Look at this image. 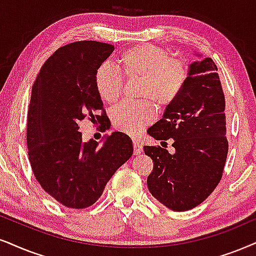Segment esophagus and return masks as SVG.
<instances>
[{
    "instance_id": "34e87169",
    "label": "esophagus",
    "mask_w": 256,
    "mask_h": 256,
    "mask_svg": "<svg viewBox=\"0 0 256 256\" xmlns=\"http://www.w3.org/2000/svg\"><path fill=\"white\" fill-rule=\"evenodd\" d=\"M132 143H134V154H140L142 152H143V148H142V145L139 144L138 139H132Z\"/></svg>"
}]
</instances>
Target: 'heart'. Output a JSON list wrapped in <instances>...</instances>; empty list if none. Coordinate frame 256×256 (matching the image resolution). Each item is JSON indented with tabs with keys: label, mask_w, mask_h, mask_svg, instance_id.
<instances>
[{
	"label": "heart",
	"mask_w": 256,
	"mask_h": 256,
	"mask_svg": "<svg viewBox=\"0 0 256 256\" xmlns=\"http://www.w3.org/2000/svg\"><path fill=\"white\" fill-rule=\"evenodd\" d=\"M122 76L128 82L139 80V102H124L112 110L114 128L126 134H137L156 117L158 108H169L178 99L186 86L189 70L183 60L171 59L169 52L152 44H137L122 52L117 59ZM122 79L117 70L102 64L96 70L94 87L106 104H114L122 92Z\"/></svg>",
	"instance_id": "b5f03b06"
}]
</instances>
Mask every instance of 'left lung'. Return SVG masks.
I'll return each instance as SVG.
<instances>
[{
    "instance_id": "left-lung-1",
    "label": "left lung",
    "mask_w": 256,
    "mask_h": 256,
    "mask_svg": "<svg viewBox=\"0 0 256 256\" xmlns=\"http://www.w3.org/2000/svg\"><path fill=\"white\" fill-rule=\"evenodd\" d=\"M224 108L218 66L206 58L190 64L178 99L148 130L162 143L172 138V154L164 146H144V152L154 162L148 190L174 212L200 204L222 178L228 154Z\"/></svg>"
}]
</instances>
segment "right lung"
I'll use <instances>...</instances> for the list:
<instances>
[{"label": "right lung", "mask_w": 256, "mask_h": 256, "mask_svg": "<svg viewBox=\"0 0 256 256\" xmlns=\"http://www.w3.org/2000/svg\"><path fill=\"white\" fill-rule=\"evenodd\" d=\"M114 46L76 41L60 47L46 60L32 88L27 116V146L35 178L64 206L94 204L113 174L132 156V140L112 132L102 146L82 140L80 122L87 118L110 128L94 87L96 70Z\"/></svg>", "instance_id": "1"}]
</instances>
